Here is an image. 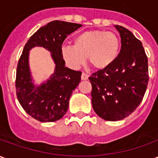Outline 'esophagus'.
Listing matches in <instances>:
<instances>
[{"mask_svg":"<svg viewBox=\"0 0 158 158\" xmlns=\"http://www.w3.org/2000/svg\"><path fill=\"white\" fill-rule=\"evenodd\" d=\"M89 78V75L85 73H82V75H81V79L82 80H87Z\"/></svg>","mask_w":158,"mask_h":158,"instance_id":"1","label":"esophagus"}]
</instances>
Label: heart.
<instances>
[{
	"label": "heart",
	"mask_w": 158,
	"mask_h": 158,
	"mask_svg": "<svg viewBox=\"0 0 158 158\" xmlns=\"http://www.w3.org/2000/svg\"><path fill=\"white\" fill-rule=\"evenodd\" d=\"M120 42L113 32L103 30H88L74 38V45H64L61 56L66 65L79 69L86 62L97 69L109 67L118 57Z\"/></svg>",
	"instance_id": "1"
}]
</instances>
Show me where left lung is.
<instances>
[{
    "mask_svg": "<svg viewBox=\"0 0 158 158\" xmlns=\"http://www.w3.org/2000/svg\"><path fill=\"white\" fill-rule=\"evenodd\" d=\"M121 50L114 62L89 78L96 113L106 121H118L137 108L148 85V61L142 43L129 30L115 25Z\"/></svg>",
    "mask_w": 158,
    "mask_h": 158,
    "instance_id": "obj_1",
    "label": "left lung"
}]
</instances>
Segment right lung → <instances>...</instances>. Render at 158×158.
I'll use <instances>...</instances> for the list:
<instances>
[{
    "mask_svg": "<svg viewBox=\"0 0 158 158\" xmlns=\"http://www.w3.org/2000/svg\"><path fill=\"white\" fill-rule=\"evenodd\" d=\"M81 26L58 20L50 22L38 29L23 48L17 68V97L26 113L40 122H55L62 118L68 111L73 91L81 80L82 73L66 68L61 56L64 40ZM35 46L51 52L55 63L54 73L40 86L33 84L28 63L29 51Z\"/></svg>",
    "mask_w": 158,
    "mask_h": 158,
    "instance_id": "1",
    "label": "right lung"
}]
</instances>
